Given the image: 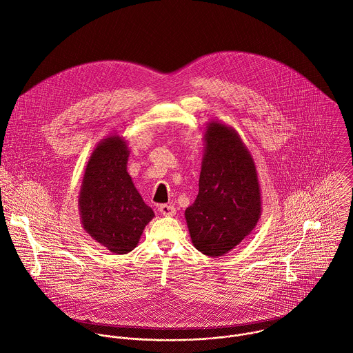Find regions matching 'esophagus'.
<instances>
[{"label": "esophagus", "mask_w": 353, "mask_h": 353, "mask_svg": "<svg viewBox=\"0 0 353 353\" xmlns=\"http://www.w3.org/2000/svg\"><path fill=\"white\" fill-rule=\"evenodd\" d=\"M158 210H159V213H161L162 216H168V217H172V216L176 214V209H174V206H172V205H161V206L158 208Z\"/></svg>", "instance_id": "esophagus-1"}]
</instances>
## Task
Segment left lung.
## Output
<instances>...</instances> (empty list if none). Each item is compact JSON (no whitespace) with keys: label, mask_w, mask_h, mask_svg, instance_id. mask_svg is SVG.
<instances>
[{"label":"left lung","mask_w":353,"mask_h":353,"mask_svg":"<svg viewBox=\"0 0 353 353\" xmlns=\"http://www.w3.org/2000/svg\"><path fill=\"white\" fill-rule=\"evenodd\" d=\"M203 141L199 192L184 216L194 246L221 257L257 225L261 191L254 159L234 128L210 121Z\"/></svg>","instance_id":"obj_1"}]
</instances>
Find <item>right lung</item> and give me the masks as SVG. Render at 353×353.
Segmentation results:
<instances>
[{"mask_svg":"<svg viewBox=\"0 0 353 353\" xmlns=\"http://www.w3.org/2000/svg\"><path fill=\"white\" fill-rule=\"evenodd\" d=\"M128 141L119 134L103 139L86 163L78 209L83 230L107 250L132 252L155 217L129 176Z\"/></svg>","mask_w":353,"mask_h":353,"instance_id":"add662e5","label":"right lung"}]
</instances>
